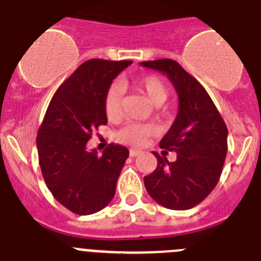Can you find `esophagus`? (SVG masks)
I'll return each instance as SVG.
<instances>
[{
	"label": "esophagus",
	"instance_id": "obj_1",
	"mask_svg": "<svg viewBox=\"0 0 261 261\" xmlns=\"http://www.w3.org/2000/svg\"><path fill=\"white\" fill-rule=\"evenodd\" d=\"M140 153H141V151L137 150V149H130V150H129V155L130 156H137Z\"/></svg>",
	"mask_w": 261,
	"mask_h": 261
}]
</instances>
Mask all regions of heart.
Listing matches in <instances>:
<instances>
[{
    "instance_id": "obj_1",
    "label": "heart",
    "mask_w": 261,
    "mask_h": 261,
    "mask_svg": "<svg viewBox=\"0 0 261 261\" xmlns=\"http://www.w3.org/2000/svg\"><path fill=\"white\" fill-rule=\"evenodd\" d=\"M136 89L146 95L154 106H161L168 96L167 84L158 75H146L135 81ZM123 90L119 84L111 85L105 98L106 114L110 119H115L120 114ZM151 135V126L145 124H129L117 133V140L130 145H140L145 138Z\"/></svg>"
}]
</instances>
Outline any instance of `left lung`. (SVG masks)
Listing matches in <instances>:
<instances>
[{
	"instance_id": "1",
	"label": "left lung",
	"mask_w": 261,
	"mask_h": 261,
	"mask_svg": "<svg viewBox=\"0 0 261 261\" xmlns=\"http://www.w3.org/2000/svg\"><path fill=\"white\" fill-rule=\"evenodd\" d=\"M141 65L162 71L179 96L176 119L159 146L176 151V161L153 153L156 168L144 177L145 188L165 208L186 211L214 190L227 153V128L213 100L199 81L170 59L144 61Z\"/></svg>"
}]
</instances>
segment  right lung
Wrapping results in <instances>:
<instances>
[{"label":"right lung","mask_w":261,"mask_h":261,"mask_svg":"<svg viewBox=\"0 0 261 261\" xmlns=\"http://www.w3.org/2000/svg\"><path fill=\"white\" fill-rule=\"evenodd\" d=\"M132 61L93 59L78 66L57 89L36 137L39 165L48 190L80 216L102 211L114 199L126 147L110 144L102 155L87 141L107 124L105 98L112 80Z\"/></svg>","instance_id":"right-lung-1"}]
</instances>
